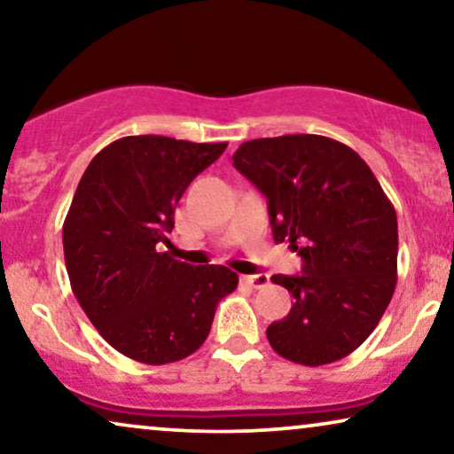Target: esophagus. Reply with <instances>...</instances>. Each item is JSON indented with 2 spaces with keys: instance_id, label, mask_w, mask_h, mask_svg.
Segmentation results:
<instances>
[{
  "instance_id": "1",
  "label": "esophagus",
  "mask_w": 454,
  "mask_h": 454,
  "mask_svg": "<svg viewBox=\"0 0 454 454\" xmlns=\"http://www.w3.org/2000/svg\"><path fill=\"white\" fill-rule=\"evenodd\" d=\"M244 283L247 285V287H252V289H262V287H266V285L270 283V277L266 275V272H260V275H246L244 277Z\"/></svg>"
}]
</instances>
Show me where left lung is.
<instances>
[{
  "instance_id": "8db88e82",
  "label": "left lung",
  "mask_w": 454,
  "mask_h": 454,
  "mask_svg": "<svg viewBox=\"0 0 454 454\" xmlns=\"http://www.w3.org/2000/svg\"><path fill=\"white\" fill-rule=\"evenodd\" d=\"M233 167L266 196L275 241L289 239L301 275H275L294 295L266 328L289 362L325 365L370 337L396 285L395 207L365 160L343 142L316 134L247 140Z\"/></svg>"
}]
</instances>
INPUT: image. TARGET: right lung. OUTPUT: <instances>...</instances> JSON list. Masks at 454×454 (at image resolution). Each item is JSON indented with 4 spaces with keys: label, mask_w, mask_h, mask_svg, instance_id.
Listing matches in <instances>:
<instances>
[{
    "label": "right lung",
    "mask_w": 454,
    "mask_h": 454,
    "mask_svg": "<svg viewBox=\"0 0 454 454\" xmlns=\"http://www.w3.org/2000/svg\"><path fill=\"white\" fill-rule=\"evenodd\" d=\"M227 148L126 136L105 146L80 179L64 221L72 291L107 343L163 365L207 340L216 303L238 287L227 266H192L159 252L179 198Z\"/></svg>",
    "instance_id": "add662e5"
}]
</instances>
